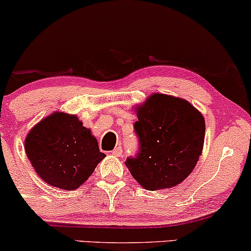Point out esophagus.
I'll use <instances>...</instances> for the list:
<instances>
[{"label": "esophagus", "instance_id": "1", "mask_svg": "<svg viewBox=\"0 0 251 251\" xmlns=\"http://www.w3.org/2000/svg\"><path fill=\"white\" fill-rule=\"evenodd\" d=\"M122 154H123V149L122 147H116V149H114L113 151H112V155L113 156H122Z\"/></svg>", "mask_w": 251, "mask_h": 251}]
</instances>
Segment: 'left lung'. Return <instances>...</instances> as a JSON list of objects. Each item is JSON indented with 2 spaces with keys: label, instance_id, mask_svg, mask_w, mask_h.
Segmentation results:
<instances>
[{
  "label": "left lung",
  "instance_id": "1",
  "mask_svg": "<svg viewBox=\"0 0 251 251\" xmlns=\"http://www.w3.org/2000/svg\"><path fill=\"white\" fill-rule=\"evenodd\" d=\"M134 124L140 152L125 161L132 176L145 189L177 186L192 173L202 154L206 123L186 99L152 93L135 105Z\"/></svg>",
  "mask_w": 251,
  "mask_h": 251
}]
</instances>
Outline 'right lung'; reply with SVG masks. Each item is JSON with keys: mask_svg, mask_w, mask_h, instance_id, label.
<instances>
[{"mask_svg": "<svg viewBox=\"0 0 251 251\" xmlns=\"http://www.w3.org/2000/svg\"><path fill=\"white\" fill-rule=\"evenodd\" d=\"M24 150L38 176L65 191L79 188L106 156L77 116L58 111L30 129Z\"/></svg>", "mask_w": 251, "mask_h": 251, "instance_id": "right-lung-1", "label": "right lung"}]
</instances>
